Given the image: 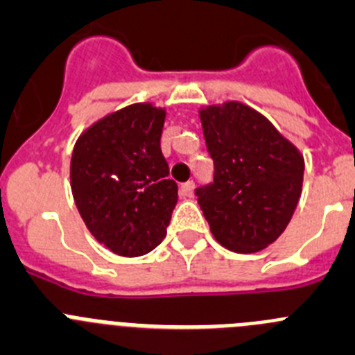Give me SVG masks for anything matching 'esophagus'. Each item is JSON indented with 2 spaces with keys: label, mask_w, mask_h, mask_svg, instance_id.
<instances>
[{
  "label": "esophagus",
  "mask_w": 355,
  "mask_h": 355,
  "mask_svg": "<svg viewBox=\"0 0 355 355\" xmlns=\"http://www.w3.org/2000/svg\"><path fill=\"white\" fill-rule=\"evenodd\" d=\"M193 191H194L193 182H185V184L180 185V196L182 198H191L193 196Z\"/></svg>",
  "instance_id": "obj_1"
}]
</instances>
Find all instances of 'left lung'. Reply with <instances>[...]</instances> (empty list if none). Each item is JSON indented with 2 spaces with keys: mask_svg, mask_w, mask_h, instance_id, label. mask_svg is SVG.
I'll use <instances>...</instances> for the list:
<instances>
[{
  "mask_svg": "<svg viewBox=\"0 0 355 355\" xmlns=\"http://www.w3.org/2000/svg\"><path fill=\"white\" fill-rule=\"evenodd\" d=\"M214 182L196 196L226 249L257 253L285 232L299 203L304 157L261 113L242 102L200 110Z\"/></svg>",
  "mask_w": 355,
  "mask_h": 355,
  "instance_id": "8db88e82",
  "label": "left lung"
}]
</instances>
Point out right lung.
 <instances>
[{
    "instance_id": "1",
    "label": "right lung",
    "mask_w": 355,
    "mask_h": 355,
    "mask_svg": "<svg viewBox=\"0 0 355 355\" xmlns=\"http://www.w3.org/2000/svg\"><path fill=\"white\" fill-rule=\"evenodd\" d=\"M166 111L150 102L101 118L76 141L70 187L86 228L120 257H143L166 237L178 187L161 152Z\"/></svg>"
}]
</instances>
